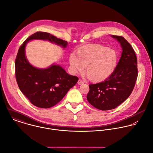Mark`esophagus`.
Masks as SVG:
<instances>
[{"label": "esophagus", "instance_id": "1", "mask_svg": "<svg viewBox=\"0 0 153 153\" xmlns=\"http://www.w3.org/2000/svg\"><path fill=\"white\" fill-rule=\"evenodd\" d=\"M78 84L79 85H82V84H83L84 82H83V81H82L81 79H79V80H78Z\"/></svg>", "mask_w": 153, "mask_h": 153}]
</instances>
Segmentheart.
I'll use <instances>...</instances> for the list:
<instances>
[{
	"label": "heart",
	"mask_w": 153,
	"mask_h": 153,
	"mask_svg": "<svg viewBox=\"0 0 153 153\" xmlns=\"http://www.w3.org/2000/svg\"><path fill=\"white\" fill-rule=\"evenodd\" d=\"M117 61L116 53L101 45H93L80 48L69 56V62L74 73H86L93 82H101L109 77L114 70Z\"/></svg>",
	"instance_id": "1"
}]
</instances>
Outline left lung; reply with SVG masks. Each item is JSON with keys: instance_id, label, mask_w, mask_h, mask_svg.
I'll return each mask as SVG.
<instances>
[{"instance_id": "1", "label": "left lung", "mask_w": 153, "mask_h": 153, "mask_svg": "<svg viewBox=\"0 0 153 153\" xmlns=\"http://www.w3.org/2000/svg\"><path fill=\"white\" fill-rule=\"evenodd\" d=\"M121 45L122 56L112 74L104 82L89 85L88 102L101 110L114 109L131 95L138 77L137 58L131 44L122 36L112 35Z\"/></svg>"}]
</instances>
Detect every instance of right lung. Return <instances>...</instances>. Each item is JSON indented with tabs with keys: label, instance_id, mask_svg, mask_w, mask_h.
Segmentation results:
<instances>
[{
	"label": "right lung",
	"instance_id": "1",
	"mask_svg": "<svg viewBox=\"0 0 153 153\" xmlns=\"http://www.w3.org/2000/svg\"><path fill=\"white\" fill-rule=\"evenodd\" d=\"M33 39L48 40L65 48L67 42L50 33L37 31L29 36L20 46L15 61V78L22 93L34 105L48 108L58 104L73 87L79 78L71 76L60 66L52 65L46 69L34 67L27 61L25 46Z\"/></svg>",
	"mask_w": 153,
	"mask_h": 153
}]
</instances>
